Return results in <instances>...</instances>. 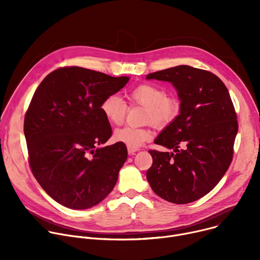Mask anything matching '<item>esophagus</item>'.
I'll use <instances>...</instances> for the list:
<instances>
[{
    "label": "esophagus",
    "instance_id": "1",
    "mask_svg": "<svg viewBox=\"0 0 260 260\" xmlns=\"http://www.w3.org/2000/svg\"><path fill=\"white\" fill-rule=\"evenodd\" d=\"M139 150V148H132V147H127V151L129 155H134L137 151Z\"/></svg>",
    "mask_w": 260,
    "mask_h": 260
}]
</instances>
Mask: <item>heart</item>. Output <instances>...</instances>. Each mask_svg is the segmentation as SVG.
Listing matches in <instances>:
<instances>
[{
	"label": "heart",
	"mask_w": 260,
	"mask_h": 260,
	"mask_svg": "<svg viewBox=\"0 0 260 260\" xmlns=\"http://www.w3.org/2000/svg\"><path fill=\"white\" fill-rule=\"evenodd\" d=\"M128 100L146 109L145 121L157 127H164L173 122L179 114L180 104L175 98L168 96L167 90L155 84H141L128 93ZM101 111L105 118L114 125L123 122L126 104L117 94H110L101 103ZM152 133L149 128L124 126L114 133V140L127 147L138 148L149 141Z\"/></svg>",
	"instance_id": "b5f03b06"
}]
</instances>
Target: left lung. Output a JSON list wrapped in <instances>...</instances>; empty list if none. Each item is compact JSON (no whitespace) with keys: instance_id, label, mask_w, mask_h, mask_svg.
Segmentation results:
<instances>
[{"instance_id":"8db88e82","label":"left lung","mask_w":260,"mask_h":260,"mask_svg":"<svg viewBox=\"0 0 260 260\" xmlns=\"http://www.w3.org/2000/svg\"><path fill=\"white\" fill-rule=\"evenodd\" d=\"M146 79L172 83L180 101L179 115L154 140L173 151L149 150L153 162L147 181L170 203L198 201L216 186L233 159L238 121L230 92L213 73L190 66L154 72Z\"/></svg>"}]
</instances>
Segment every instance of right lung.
<instances>
[{
    "label": "right lung",
    "mask_w": 260,
    "mask_h": 260,
    "mask_svg": "<svg viewBox=\"0 0 260 260\" xmlns=\"http://www.w3.org/2000/svg\"><path fill=\"white\" fill-rule=\"evenodd\" d=\"M128 80L70 67L51 72L35 91L23 127L29 165L58 204L85 210L113 190L127 150L119 142L101 146L112 135L101 103Z\"/></svg>",
    "instance_id": "right-lung-1"
}]
</instances>
